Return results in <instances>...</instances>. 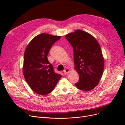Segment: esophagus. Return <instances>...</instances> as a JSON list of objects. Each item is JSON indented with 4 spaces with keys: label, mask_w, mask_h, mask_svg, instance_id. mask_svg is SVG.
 I'll list each match as a JSON object with an SVG mask.
<instances>
[{
    "label": "esophagus",
    "mask_w": 125,
    "mask_h": 125,
    "mask_svg": "<svg viewBox=\"0 0 125 125\" xmlns=\"http://www.w3.org/2000/svg\"><path fill=\"white\" fill-rule=\"evenodd\" d=\"M69 71H70V70H69V68H66V69H65V70H64V73H65V74H67V73H69Z\"/></svg>",
    "instance_id": "obj_1"
}]
</instances>
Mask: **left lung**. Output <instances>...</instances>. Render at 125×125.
<instances>
[{
	"mask_svg": "<svg viewBox=\"0 0 125 125\" xmlns=\"http://www.w3.org/2000/svg\"><path fill=\"white\" fill-rule=\"evenodd\" d=\"M73 50L74 68L79 75L77 88L84 91L93 89L103 73L104 62L99 43L89 33L77 30L65 36Z\"/></svg>",
	"mask_w": 125,
	"mask_h": 125,
	"instance_id": "obj_1",
	"label": "left lung"
}]
</instances>
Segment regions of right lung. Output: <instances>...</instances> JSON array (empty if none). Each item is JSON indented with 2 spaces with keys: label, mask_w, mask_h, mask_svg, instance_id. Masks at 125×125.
I'll return each instance as SVG.
<instances>
[{
  "label": "right lung",
  "mask_w": 125,
  "mask_h": 125,
  "mask_svg": "<svg viewBox=\"0 0 125 125\" xmlns=\"http://www.w3.org/2000/svg\"><path fill=\"white\" fill-rule=\"evenodd\" d=\"M60 36L42 33L35 36L26 47L23 71L25 80L36 93L45 95L54 89L62 75L56 73L48 62L47 55Z\"/></svg>",
  "instance_id": "add662e5"
}]
</instances>
